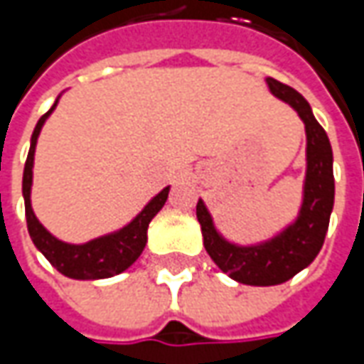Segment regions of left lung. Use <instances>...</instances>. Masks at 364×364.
<instances>
[{
    "label": "left lung",
    "mask_w": 364,
    "mask_h": 364,
    "mask_svg": "<svg viewBox=\"0 0 364 364\" xmlns=\"http://www.w3.org/2000/svg\"><path fill=\"white\" fill-rule=\"evenodd\" d=\"M267 85L275 97L298 111L306 125L308 172L300 217L269 243L235 247L218 237L203 200L196 204V217L203 229L206 253L220 267V272L229 273L235 282L247 286H277L308 267L324 245L334 204L332 147L328 135L316 121L308 101L300 92L275 78H267Z\"/></svg>",
    "instance_id": "left-lung-1"
}]
</instances>
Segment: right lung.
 I'll return each instance as SVG.
<instances>
[{
	"instance_id": "1",
	"label": "right lung",
	"mask_w": 364,
	"mask_h": 364,
	"mask_svg": "<svg viewBox=\"0 0 364 364\" xmlns=\"http://www.w3.org/2000/svg\"><path fill=\"white\" fill-rule=\"evenodd\" d=\"M54 107H56V103L52 105V109ZM52 109L48 113H44L38 121V125H36L34 133H32V146H30L26 168H23V200H26V220H28L30 237H32L36 247L44 253V257L48 259L50 263L66 277H73V279H103V277L117 275V273L125 272L133 261L141 255L147 241V225L151 223V218L156 217L160 213L161 206L166 204L170 188L161 190L160 194L147 204L146 208L133 218L125 229H121L115 235L101 237V239H95L91 243L85 245H68L54 239L38 223L34 210H32V204H30L36 139L40 135V129H42L46 117L52 113Z\"/></svg>"
}]
</instances>
